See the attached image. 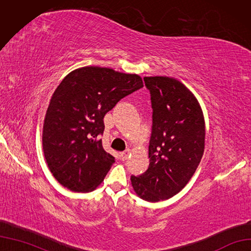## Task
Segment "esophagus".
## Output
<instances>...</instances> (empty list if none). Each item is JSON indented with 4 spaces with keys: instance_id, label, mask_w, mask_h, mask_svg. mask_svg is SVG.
I'll use <instances>...</instances> for the list:
<instances>
[{
    "instance_id": "esophagus-1",
    "label": "esophagus",
    "mask_w": 251,
    "mask_h": 251,
    "mask_svg": "<svg viewBox=\"0 0 251 251\" xmlns=\"http://www.w3.org/2000/svg\"><path fill=\"white\" fill-rule=\"evenodd\" d=\"M128 155H129V151L126 150V151H125L120 153V158H122L123 161H126V160L128 159Z\"/></svg>"
}]
</instances>
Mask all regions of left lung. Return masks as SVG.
Returning a JSON list of instances; mask_svg holds the SVG:
<instances>
[{
	"label": "left lung",
	"mask_w": 251,
	"mask_h": 251,
	"mask_svg": "<svg viewBox=\"0 0 251 251\" xmlns=\"http://www.w3.org/2000/svg\"><path fill=\"white\" fill-rule=\"evenodd\" d=\"M152 108L150 166L131 176L138 196L151 202L177 194L200 165L204 151V119L194 94L169 76H145Z\"/></svg>",
	"instance_id": "left-lung-1"
}]
</instances>
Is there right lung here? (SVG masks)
Listing matches in <instances>:
<instances>
[{
  "label": "right lung",
  "mask_w": 251,
  "mask_h": 251,
  "mask_svg": "<svg viewBox=\"0 0 251 251\" xmlns=\"http://www.w3.org/2000/svg\"><path fill=\"white\" fill-rule=\"evenodd\" d=\"M143 87L137 75L86 66L68 74L50 99L42 146L48 166L62 186L90 192L115 162L102 148L103 117L128 94Z\"/></svg>",
  "instance_id": "obj_1"
}]
</instances>
